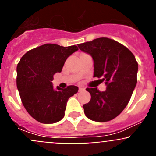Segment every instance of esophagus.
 Masks as SVG:
<instances>
[{"label": "esophagus", "instance_id": "esophagus-1", "mask_svg": "<svg viewBox=\"0 0 156 156\" xmlns=\"http://www.w3.org/2000/svg\"><path fill=\"white\" fill-rule=\"evenodd\" d=\"M84 90V88L83 87H79V91H82V90Z\"/></svg>", "mask_w": 156, "mask_h": 156}]
</instances>
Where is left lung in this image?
I'll return each instance as SVG.
<instances>
[{"label": "left lung", "instance_id": "8db88e82", "mask_svg": "<svg viewBox=\"0 0 156 156\" xmlns=\"http://www.w3.org/2000/svg\"><path fill=\"white\" fill-rule=\"evenodd\" d=\"M80 50L91 56L94 77L105 81L106 90L87 88L91 98L83 105L88 119L107 122L126 108L136 84L138 64L132 52L114 40L101 37L78 44Z\"/></svg>", "mask_w": 156, "mask_h": 156}]
</instances>
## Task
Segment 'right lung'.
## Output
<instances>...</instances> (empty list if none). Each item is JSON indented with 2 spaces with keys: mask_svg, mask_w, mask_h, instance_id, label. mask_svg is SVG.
Returning a JSON list of instances; mask_svg holds the SVG:
<instances>
[{
  "mask_svg": "<svg viewBox=\"0 0 156 156\" xmlns=\"http://www.w3.org/2000/svg\"><path fill=\"white\" fill-rule=\"evenodd\" d=\"M78 51L76 45L62 47L46 44L29 51L17 66V88L29 114L41 123L50 124L65 115L68 99L78 91V87L55 89L51 81L60 73L67 58Z\"/></svg>",
  "mask_w": 156,
  "mask_h": 156,
  "instance_id": "add662e5",
  "label": "right lung"
}]
</instances>
